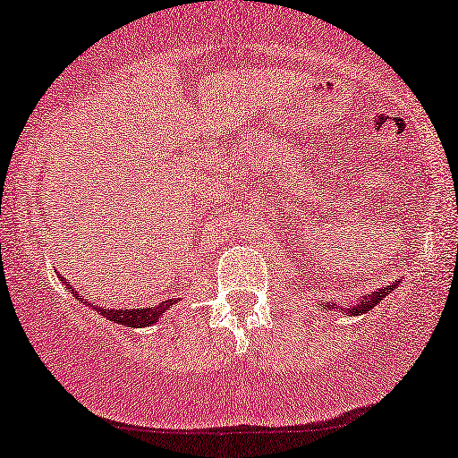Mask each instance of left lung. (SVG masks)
I'll list each match as a JSON object with an SVG mask.
<instances>
[{
	"mask_svg": "<svg viewBox=\"0 0 458 458\" xmlns=\"http://www.w3.org/2000/svg\"><path fill=\"white\" fill-rule=\"evenodd\" d=\"M397 286V283L395 284H391V286H383V288H378V291H375L372 294H369V297H364V299H360V302H356L354 307H350V311L348 309H342V311H346V313H352V315H362V313H367L369 309H372V307H377L378 302H381L386 294H389L393 288ZM327 307V305H326ZM332 309V307H329ZM337 309V307H335Z\"/></svg>",
	"mask_w": 458,
	"mask_h": 458,
	"instance_id": "8db88e82",
	"label": "left lung"
}]
</instances>
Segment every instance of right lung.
Masks as SVG:
<instances>
[{
	"label": "right lung",
	"instance_id": "obj_1",
	"mask_svg": "<svg viewBox=\"0 0 458 458\" xmlns=\"http://www.w3.org/2000/svg\"><path fill=\"white\" fill-rule=\"evenodd\" d=\"M73 293V288H72ZM75 294V293H73ZM170 305H174L172 301H165L161 302L157 307H147V309H135V311H129V309H100L96 305H89L91 309H96L98 313L104 315V318L114 321V323H121V326L126 327H147L151 326V323H156L159 319L161 313H165Z\"/></svg>",
	"mask_w": 458,
	"mask_h": 458
}]
</instances>
